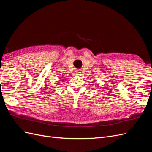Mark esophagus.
I'll list each match as a JSON object with an SVG mask.
<instances>
[{
	"label": "esophagus",
	"instance_id": "esophagus-1",
	"mask_svg": "<svg viewBox=\"0 0 152 152\" xmlns=\"http://www.w3.org/2000/svg\"><path fill=\"white\" fill-rule=\"evenodd\" d=\"M80 70L79 69H77V70H76V73H77V74H80Z\"/></svg>",
	"mask_w": 152,
	"mask_h": 152
}]
</instances>
